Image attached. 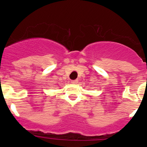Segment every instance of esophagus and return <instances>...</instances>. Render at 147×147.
Listing matches in <instances>:
<instances>
[{
	"label": "esophagus",
	"mask_w": 147,
	"mask_h": 147,
	"mask_svg": "<svg viewBox=\"0 0 147 147\" xmlns=\"http://www.w3.org/2000/svg\"><path fill=\"white\" fill-rule=\"evenodd\" d=\"M71 83H72V84H77V83H78V80H72V81H71Z\"/></svg>",
	"instance_id": "esophagus-1"
}]
</instances>
